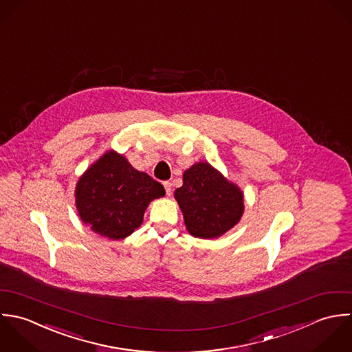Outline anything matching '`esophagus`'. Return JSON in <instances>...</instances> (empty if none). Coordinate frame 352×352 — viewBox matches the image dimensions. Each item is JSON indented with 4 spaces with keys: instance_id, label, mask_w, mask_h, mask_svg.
<instances>
[{
    "instance_id": "obj_1",
    "label": "esophagus",
    "mask_w": 352,
    "mask_h": 352,
    "mask_svg": "<svg viewBox=\"0 0 352 352\" xmlns=\"http://www.w3.org/2000/svg\"><path fill=\"white\" fill-rule=\"evenodd\" d=\"M163 186H164V189H166V195H167V196H170V195H171V192H173V188H171V182H168V181H164V182H163Z\"/></svg>"
}]
</instances>
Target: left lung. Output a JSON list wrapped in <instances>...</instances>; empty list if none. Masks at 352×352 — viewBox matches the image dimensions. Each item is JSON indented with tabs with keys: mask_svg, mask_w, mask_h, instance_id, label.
Listing matches in <instances>:
<instances>
[{
	"mask_svg": "<svg viewBox=\"0 0 352 352\" xmlns=\"http://www.w3.org/2000/svg\"><path fill=\"white\" fill-rule=\"evenodd\" d=\"M188 231L199 238H217L232 228L243 213L242 192L210 163H197L184 174L175 190Z\"/></svg>",
	"mask_w": 352,
	"mask_h": 352,
	"instance_id": "1",
	"label": "left lung"
}]
</instances>
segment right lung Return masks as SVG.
<instances>
[{
	"label": "right lung",
	"instance_id": "1",
	"mask_svg": "<svg viewBox=\"0 0 352 352\" xmlns=\"http://www.w3.org/2000/svg\"><path fill=\"white\" fill-rule=\"evenodd\" d=\"M162 196L164 188L160 182L110 151L78 179L76 207L92 231L110 239H121L140 227L149 201Z\"/></svg>",
	"mask_w": 352,
	"mask_h": 352
}]
</instances>
